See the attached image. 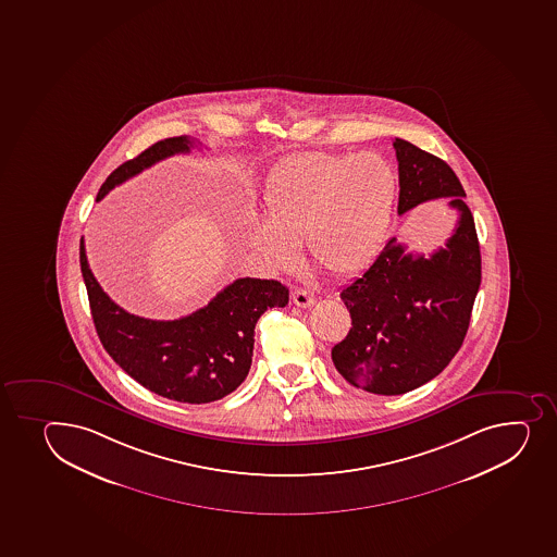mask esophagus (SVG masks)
<instances>
[{
    "instance_id": "1",
    "label": "esophagus",
    "mask_w": 557,
    "mask_h": 557,
    "mask_svg": "<svg viewBox=\"0 0 557 557\" xmlns=\"http://www.w3.org/2000/svg\"><path fill=\"white\" fill-rule=\"evenodd\" d=\"M293 301L294 305H298L301 309H307L310 305L314 304V296L309 293V290H304V288H296L293 293Z\"/></svg>"
}]
</instances>
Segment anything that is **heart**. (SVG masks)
Returning a JSON list of instances; mask_svg holds the SVG:
<instances>
[{"label": "heart", "instance_id": "1", "mask_svg": "<svg viewBox=\"0 0 557 557\" xmlns=\"http://www.w3.org/2000/svg\"><path fill=\"white\" fill-rule=\"evenodd\" d=\"M396 186L395 170L379 153H301L269 178L267 221H250L248 242L272 269L293 264L304 242L329 274H358L384 245Z\"/></svg>", "mask_w": 557, "mask_h": 557}]
</instances>
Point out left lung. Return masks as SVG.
<instances>
[{"label": "left lung", "mask_w": 557, "mask_h": 557, "mask_svg": "<svg viewBox=\"0 0 557 557\" xmlns=\"http://www.w3.org/2000/svg\"><path fill=\"white\" fill-rule=\"evenodd\" d=\"M398 215L449 197L457 212L446 245L406 252L391 237L360 277L339 293L350 312L349 334L333 347L334 368L350 385L374 395H404L446 369L465 342L481 285V250L466 191L446 162L395 138Z\"/></svg>", "instance_id": "8db88e82"}]
</instances>
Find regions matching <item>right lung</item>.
Wrapping results in <instances>:
<instances>
[{"mask_svg":"<svg viewBox=\"0 0 557 557\" xmlns=\"http://www.w3.org/2000/svg\"><path fill=\"white\" fill-rule=\"evenodd\" d=\"M194 144V138L172 137L149 146L106 178L97 201L156 162L188 153ZM81 269L103 349L146 389L186 404L221 400L237 389L252 366L259 315L288 304V288L282 283L242 277L189 315L170 322L148 320L129 314L103 293L87 263L84 237Z\"/></svg>","mask_w":557,"mask_h":557,"instance_id":"obj_1","label":"right lung"}]
</instances>
